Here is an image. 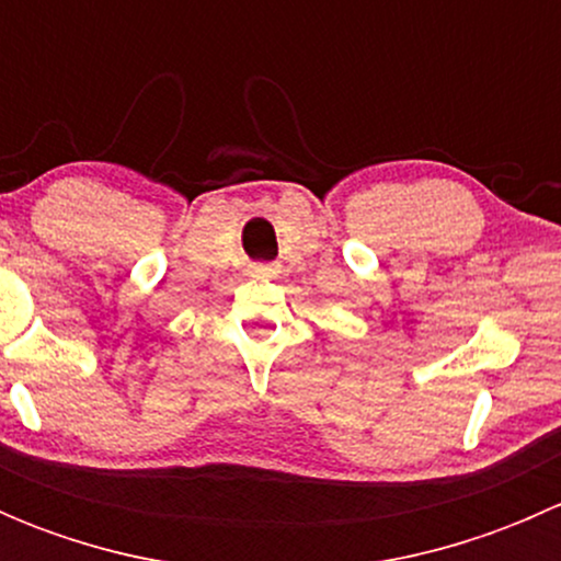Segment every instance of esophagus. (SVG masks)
<instances>
[{"label": "esophagus", "instance_id": "34e87169", "mask_svg": "<svg viewBox=\"0 0 561 561\" xmlns=\"http://www.w3.org/2000/svg\"><path fill=\"white\" fill-rule=\"evenodd\" d=\"M252 271L254 274H276V265L274 263H254Z\"/></svg>", "mask_w": 561, "mask_h": 561}]
</instances>
